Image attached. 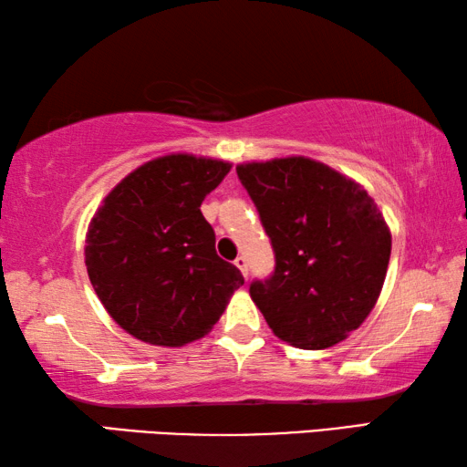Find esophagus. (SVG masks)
<instances>
[{
	"mask_svg": "<svg viewBox=\"0 0 467 467\" xmlns=\"http://www.w3.org/2000/svg\"><path fill=\"white\" fill-rule=\"evenodd\" d=\"M234 265L239 267L241 274L244 275V278H247V275H249V265H247V259H244V257H236V259H234Z\"/></svg>",
	"mask_w": 467,
	"mask_h": 467,
	"instance_id": "34e87169",
	"label": "esophagus"
}]
</instances>
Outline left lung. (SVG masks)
<instances>
[{
  "label": "left lung",
  "instance_id": "obj_1",
  "mask_svg": "<svg viewBox=\"0 0 467 467\" xmlns=\"http://www.w3.org/2000/svg\"><path fill=\"white\" fill-rule=\"evenodd\" d=\"M275 253L249 295L284 342L323 350L373 311L391 255V233L357 181L305 156L236 167Z\"/></svg>",
  "mask_w": 467,
  "mask_h": 467
}]
</instances>
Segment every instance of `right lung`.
Returning <instances> with one entry per match:
<instances>
[{
  "label": "right lung",
  "mask_w": 467,
  "mask_h": 467,
  "mask_svg": "<svg viewBox=\"0 0 467 467\" xmlns=\"http://www.w3.org/2000/svg\"><path fill=\"white\" fill-rule=\"evenodd\" d=\"M233 164L154 158L113 187L86 233V270L107 313L133 337L181 348L203 337L244 280L216 253L203 197Z\"/></svg>",
  "instance_id": "add662e5"
}]
</instances>
